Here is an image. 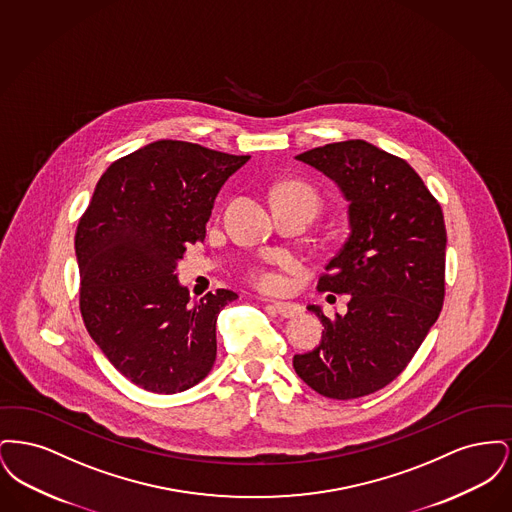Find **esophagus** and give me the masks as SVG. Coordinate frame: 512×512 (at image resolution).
Segmentation results:
<instances>
[{
  "label": "esophagus",
  "mask_w": 512,
  "mask_h": 512,
  "mask_svg": "<svg viewBox=\"0 0 512 512\" xmlns=\"http://www.w3.org/2000/svg\"><path fill=\"white\" fill-rule=\"evenodd\" d=\"M278 315L282 318H293L297 317L301 313V307L295 305V303H286V301H272L270 305Z\"/></svg>",
  "instance_id": "1"
}]
</instances>
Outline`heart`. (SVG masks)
Masks as SVG:
<instances>
[{
  "label": "heart",
  "mask_w": 512,
  "mask_h": 512,
  "mask_svg": "<svg viewBox=\"0 0 512 512\" xmlns=\"http://www.w3.org/2000/svg\"><path fill=\"white\" fill-rule=\"evenodd\" d=\"M282 197H297V199H303V201H307L313 209H317V195H315V192H313L311 188H307V186H303V184H286V186H282V188L278 190V194H276V199H282ZM249 282H251L257 290H261V292H280L282 286H284L282 276H280L276 270H272V268L268 267L253 268V270L249 272Z\"/></svg>",
  "instance_id": "b5f03b06"
}]
</instances>
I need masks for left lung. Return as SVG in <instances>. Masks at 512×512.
Instances as JSON below:
<instances>
[{"label": "left lung", "mask_w": 512, "mask_h": 512, "mask_svg": "<svg viewBox=\"0 0 512 512\" xmlns=\"http://www.w3.org/2000/svg\"><path fill=\"white\" fill-rule=\"evenodd\" d=\"M324 172L349 201V236L318 276V292L347 293V313L322 326L317 349L295 355L297 376L330 399L386 388L438 320L447 232L438 199L413 167L365 140L295 157Z\"/></svg>", "instance_id": "obj_1"}]
</instances>
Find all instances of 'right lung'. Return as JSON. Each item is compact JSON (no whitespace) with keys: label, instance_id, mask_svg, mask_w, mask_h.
I'll return each instance as SVG.
<instances>
[{"label":"right lung","instance_id":"obj_1","mask_svg":"<svg viewBox=\"0 0 512 512\" xmlns=\"http://www.w3.org/2000/svg\"><path fill=\"white\" fill-rule=\"evenodd\" d=\"M159 140L111 163L80 217L74 249L80 313L92 340L132 384L180 393L217 359V317L230 290L190 303L174 268L186 244L205 240L222 184L249 161Z\"/></svg>","mask_w":512,"mask_h":512}]
</instances>
